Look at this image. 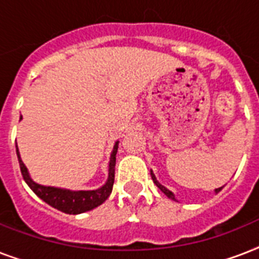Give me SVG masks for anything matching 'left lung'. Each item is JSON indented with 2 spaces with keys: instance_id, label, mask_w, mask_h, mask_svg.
<instances>
[{
  "instance_id": "8db88e82",
  "label": "left lung",
  "mask_w": 259,
  "mask_h": 259,
  "mask_svg": "<svg viewBox=\"0 0 259 259\" xmlns=\"http://www.w3.org/2000/svg\"><path fill=\"white\" fill-rule=\"evenodd\" d=\"M150 176H152V180H153V183H154V184L157 185L158 188L161 189L162 192L165 193L166 196L169 197V199H172V200H175V201H176V199H175V195H173V193L170 192L169 189H166L165 187H164V185H161V184H160V183H158V181H157V179H156V176H154V173L152 172V170H150ZM222 188H223V187H221V188H217V189H215V192L218 193V192H219V191H222Z\"/></svg>"
}]
</instances>
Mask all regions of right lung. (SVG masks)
I'll list each match as a JSON object with an SVG mask.
<instances>
[{"label": "right lung", "mask_w": 259, "mask_h": 259, "mask_svg": "<svg viewBox=\"0 0 259 259\" xmlns=\"http://www.w3.org/2000/svg\"><path fill=\"white\" fill-rule=\"evenodd\" d=\"M117 150L118 142H115L109 162V179H107L103 187L94 189V191H70V189L46 187V185H40L37 183H34L30 179L28 169H26V166L24 165V162H22L21 157H20L17 145H16V152H17L21 175L26 184L29 185V188L41 200L46 201L47 204L52 205L54 208L59 209L62 212L70 213V215L83 213L86 212V211H90V209L95 208L98 205H101L110 196V193L113 191L114 175H115V154H117Z\"/></svg>", "instance_id": "1"}]
</instances>
